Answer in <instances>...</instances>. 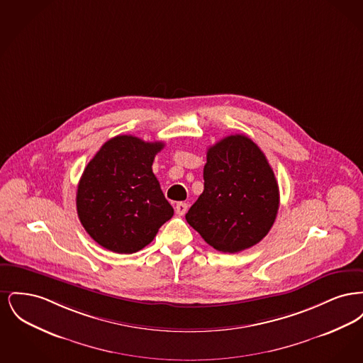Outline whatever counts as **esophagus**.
Segmentation results:
<instances>
[{
	"mask_svg": "<svg viewBox=\"0 0 363 363\" xmlns=\"http://www.w3.org/2000/svg\"><path fill=\"white\" fill-rule=\"evenodd\" d=\"M186 211H188V204H186V203H178V204L175 206V213L179 215V216L185 215Z\"/></svg>",
	"mask_w": 363,
	"mask_h": 363,
	"instance_id": "1",
	"label": "esophagus"
}]
</instances>
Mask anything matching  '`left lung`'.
I'll return each instance as SVG.
<instances>
[{"instance_id":"1","label":"left lung","mask_w":363,"mask_h":363,"mask_svg":"<svg viewBox=\"0 0 363 363\" xmlns=\"http://www.w3.org/2000/svg\"><path fill=\"white\" fill-rule=\"evenodd\" d=\"M277 209L279 186L264 152L231 135L208 148L204 191L185 218L213 249L238 253L268 234Z\"/></svg>"}]
</instances>
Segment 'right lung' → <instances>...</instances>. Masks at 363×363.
Here are the masks:
<instances>
[{"mask_svg":"<svg viewBox=\"0 0 363 363\" xmlns=\"http://www.w3.org/2000/svg\"><path fill=\"white\" fill-rule=\"evenodd\" d=\"M162 141L130 135L106 141L80 178L77 215L89 237L104 249L130 255L154 241L174 209L152 173Z\"/></svg>","mask_w":363,"mask_h":363,"instance_id":"add662e5","label":"right lung"}]
</instances>
